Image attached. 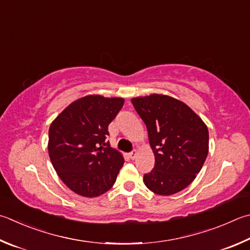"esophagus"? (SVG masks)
<instances>
[{"label": "esophagus", "instance_id": "esophagus-1", "mask_svg": "<svg viewBox=\"0 0 250 250\" xmlns=\"http://www.w3.org/2000/svg\"><path fill=\"white\" fill-rule=\"evenodd\" d=\"M137 154H138V151H137V149H134V151L130 152V153H129V156H130L131 160H134V158L137 157Z\"/></svg>", "mask_w": 250, "mask_h": 250}]
</instances>
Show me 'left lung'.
<instances>
[{
	"label": "left lung",
	"mask_w": 250,
	"mask_h": 250,
	"mask_svg": "<svg viewBox=\"0 0 250 250\" xmlns=\"http://www.w3.org/2000/svg\"><path fill=\"white\" fill-rule=\"evenodd\" d=\"M131 102L146 125L155 156L154 168L143 177L145 186L160 196L181 191L196 178L208 156L207 125L186 104L166 95Z\"/></svg>",
	"instance_id": "left-lung-1"
}]
</instances>
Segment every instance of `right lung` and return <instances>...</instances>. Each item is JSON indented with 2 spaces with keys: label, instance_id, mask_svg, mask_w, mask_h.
Returning <instances> with one entry per match:
<instances>
[{
  "label": "right lung",
  "instance_id": "add662e5",
  "mask_svg": "<svg viewBox=\"0 0 250 250\" xmlns=\"http://www.w3.org/2000/svg\"><path fill=\"white\" fill-rule=\"evenodd\" d=\"M122 98L89 95L67 106L49 129V156L72 191L93 198L107 192L124 157L106 142L108 125L121 110Z\"/></svg>",
  "mask_w": 250,
  "mask_h": 250
}]
</instances>
